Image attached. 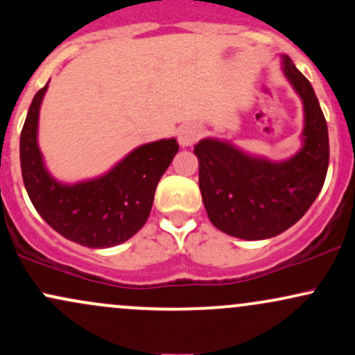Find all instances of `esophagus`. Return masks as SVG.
<instances>
[{"label": "esophagus", "instance_id": "obj_1", "mask_svg": "<svg viewBox=\"0 0 355 355\" xmlns=\"http://www.w3.org/2000/svg\"><path fill=\"white\" fill-rule=\"evenodd\" d=\"M200 133L202 131L197 124H184V126H182L177 133L178 143H180V146H184V148L192 146L193 143L200 138Z\"/></svg>", "mask_w": 355, "mask_h": 355}]
</instances>
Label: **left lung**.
I'll list each match as a JSON object with an SVG mask.
<instances>
[{
  "instance_id": "1",
  "label": "left lung",
  "mask_w": 355,
  "mask_h": 355,
  "mask_svg": "<svg viewBox=\"0 0 355 355\" xmlns=\"http://www.w3.org/2000/svg\"><path fill=\"white\" fill-rule=\"evenodd\" d=\"M282 69L305 112L297 155L271 162L214 138L200 139L193 148L209 219L239 239H270L290 229L320 193L329 168V131L313 87L288 55Z\"/></svg>"
}]
</instances>
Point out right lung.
<instances>
[{
    "instance_id": "1",
    "label": "right lung",
    "mask_w": 355,
    "mask_h": 355,
    "mask_svg": "<svg viewBox=\"0 0 355 355\" xmlns=\"http://www.w3.org/2000/svg\"><path fill=\"white\" fill-rule=\"evenodd\" d=\"M46 87L35 94L19 136L23 184L30 200L65 239L96 249L118 246L145 225L159 178L178 153L177 139L146 143L101 177L62 184L49 173L38 148V114Z\"/></svg>"
}]
</instances>
